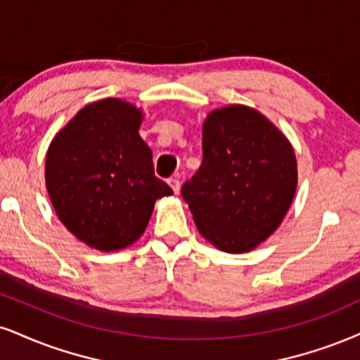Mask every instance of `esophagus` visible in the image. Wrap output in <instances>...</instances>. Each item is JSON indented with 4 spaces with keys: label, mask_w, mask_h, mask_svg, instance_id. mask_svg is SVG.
Wrapping results in <instances>:
<instances>
[{
    "label": "esophagus",
    "mask_w": 360,
    "mask_h": 360,
    "mask_svg": "<svg viewBox=\"0 0 360 360\" xmlns=\"http://www.w3.org/2000/svg\"><path fill=\"white\" fill-rule=\"evenodd\" d=\"M168 184H170V187H172L173 192H175V193L180 192V180L176 179V176H173V179L168 180Z\"/></svg>",
    "instance_id": "obj_1"
}]
</instances>
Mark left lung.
<instances>
[{"label": "left lung", "mask_w": 360, "mask_h": 360, "mask_svg": "<svg viewBox=\"0 0 360 360\" xmlns=\"http://www.w3.org/2000/svg\"><path fill=\"white\" fill-rule=\"evenodd\" d=\"M202 146V165L181 187L195 225L220 250H252L277 230L294 200V148L272 122L243 105L208 115Z\"/></svg>", "instance_id": "obj_1"}]
</instances>
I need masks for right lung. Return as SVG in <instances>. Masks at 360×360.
Listing matches in <instances>:
<instances>
[{
  "label": "right lung",
  "instance_id": "add662e5",
  "mask_svg": "<svg viewBox=\"0 0 360 360\" xmlns=\"http://www.w3.org/2000/svg\"><path fill=\"white\" fill-rule=\"evenodd\" d=\"M141 110L106 98L86 105L53 139L44 179L61 224L103 252L140 238L158 198L172 188L155 176L141 140Z\"/></svg>",
  "mask_w": 360,
  "mask_h": 360
}]
</instances>
